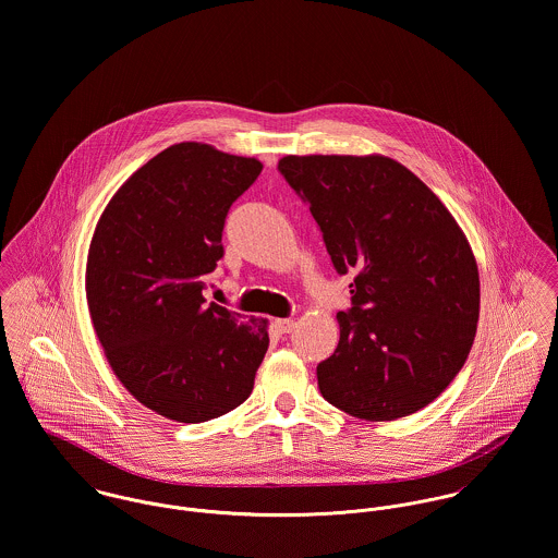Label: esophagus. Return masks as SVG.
<instances>
[{"instance_id": "34e87169", "label": "esophagus", "mask_w": 558, "mask_h": 558, "mask_svg": "<svg viewBox=\"0 0 558 558\" xmlns=\"http://www.w3.org/2000/svg\"><path fill=\"white\" fill-rule=\"evenodd\" d=\"M276 327L282 331V333H291L295 329V320L293 318H278L276 320Z\"/></svg>"}]
</instances>
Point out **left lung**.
Returning a JSON list of instances; mask_svg holds the SVG:
<instances>
[{
    "mask_svg": "<svg viewBox=\"0 0 558 558\" xmlns=\"http://www.w3.org/2000/svg\"><path fill=\"white\" fill-rule=\"evenodd\" d=\"M280 175L310 207L333 269L351 274L340 342L316 366L336 409L407 417L464 366L480 318V274L447 207L383 156H287Z\"/></svg>",
    "mask_w": 558,
    "mask_h": 558,
    "instance_id": "1",
    "label": "left lung"
}]
</instances>
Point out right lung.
Masks as SVG:
<instances>
[{"mask_svg":"<svg viewBox=\"0 0 558 558\" xmlns=\"http://www.w3.org/2000/svg\"><path fill=\"white\" fill-rule=\"evenodd\" d=\"M263 165L178 143L143 165L107 205L87 260V304L125 389L162 417L201 424L252 391L269 336L263 320L205 304L225 256L231 205Z\"/></svg>","mask_w":558,"mask_h":558,"instance_id":"1","label":"right lung"}]
</instances>
